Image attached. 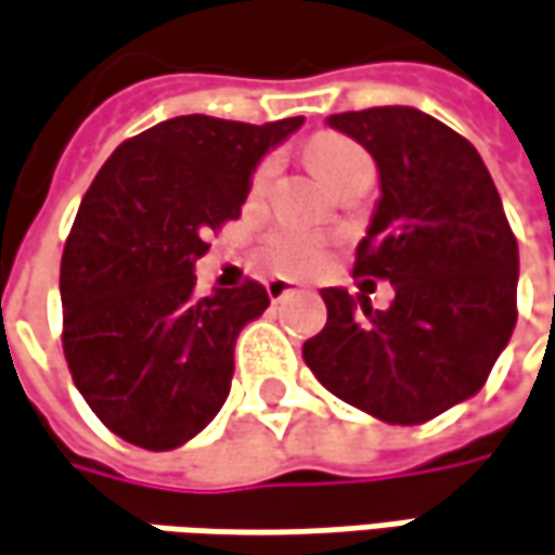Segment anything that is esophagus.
<instances>
[{"label":"esophagus","mask_w":555,"mask_h":555,"mask_svg":"<svg viewBox=\"0 0 555 555\" xmlns=\"http://www.w3.org/2000/svg\"><path fill=\"white\" fill-rule=\"evenodd\" d=\"M295 292V282H288V279H270L267 282V295H270V301H282L285 295H292Z\"/></svg>","instance_id":"1"}]
</instances>
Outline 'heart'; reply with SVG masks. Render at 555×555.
Returning <instances> with one entry per match:
<instances>
[{
  "label": "heart",
  "instance_id": "b5f03b06",
  "mask_svg": "<svg viewBox=\"0 0 555 555\" xmlns=\"http://www.w3.org/2000/svg\"><path fill=\"white\" fill-rule=\"evenodd\" d=\"M310 160H313L317 173H320L328 185H335V182L348 173L353 164L370 160V155H366L357 142L345 139V135L323 133L310 142ZM276 170L279 160L273 155L263 157V160L254 167V198L263 195V192L273 185ZM267 257H270V263L276 267L279 273H307V270H313V267L320 263V257H323V238L307 230H279L267 238Z\"/></svg>",
  "mask_w": 555,
  "mask_h": 555
}]
</instances>
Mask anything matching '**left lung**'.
Returning a JSON list of instances; mask_svg holds the SVG:
<instances>
[{"instance_id":"obj_1","label":"left lung","mask_w":555,"mask_h":555,"mask_svg":"<svg viewBox=\"0 0 555 555\" xmlns=\"http://www.w3.org/2000/svg\"><path fill=\"white\" fill-rule=\"evenodd\" d=\"M378 164L382 198L353 276L388 279L373 310L323 288L304 360L325 388L391 425H420L481 391L516 325L518 245L469 139L403 105L332 114Z\"/></svg>"}]
</instances>
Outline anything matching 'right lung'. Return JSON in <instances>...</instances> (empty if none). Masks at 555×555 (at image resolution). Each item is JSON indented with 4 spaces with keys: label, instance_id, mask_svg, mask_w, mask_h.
Instances as JSON below:
<instances>
[{
    "label": "right lung",
    "instance_id": "1",
    "mask_svg": "<svg viewBox=\"0 0 555 555\" xmlns=\"http://www.w3.org/2000/svg\"><path fill=\"white\" fill-rule=\"evenodd\" d=\"M301 124L185 114L127 139L95 173L61 254V345L117 438L173 450L220 413L235 338L270 298L254 279L198 298L195 260L238 220L260 157Z\"/></svg>",
    "mask_w": 555,
    "mask_h": 555
}]
</instances>
